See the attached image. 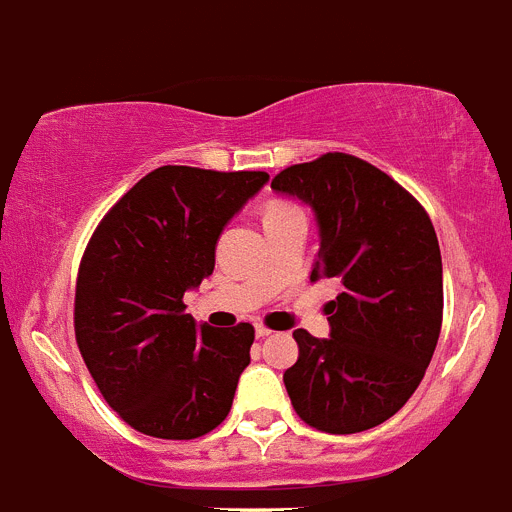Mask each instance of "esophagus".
I'll return each mask as SVG.
<instances>
[{"label":"esophagus","instance_id":"obj_1","mask_svg":"<svg viewBox=\"0 0 512 512\" xmlns=\"http://www.w3.org/2000/svg\"><path fill=\"white\" fill-rule=\"evenodd\" d=\"M271 336V330L266 328V325H256V338H269Z\"/></svg>","mask_w":512,"mask_h":512}]
</instances>
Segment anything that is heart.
I'll return each mask as SVG.
<instances>
[{"mask_svg": "<svg viewBox=\"0 0 512 512\" xmlns=\"http://www.w3.org/2000/svg\"><path fill=\"white\" fill-rule=\"evenodd\" d=\"M287 210H295V207L284 205V202H271V205L266 207V217H269V215H282V212H287Z\"/></svg>", "mask_w": 512, "mask_h": 512, "instance_id": "obj_1", "label": "heart"}]
</instances>
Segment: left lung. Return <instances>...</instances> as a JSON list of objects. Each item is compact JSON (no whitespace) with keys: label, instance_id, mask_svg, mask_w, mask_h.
Listing matches in <instances>:
<instances>
[{"label":"left lung","instance_id":"obj_1","mask_svg":"<svg viewBox=\"0 0 512 512\" xmlns=\"http://www.w3.org/2000/svg\"><path fill=\"white\" fill-rule=\"evenodd\" d=\"M312 207L320 251L310 282L336 279L330 338L297 328L284 387L295 413L325 433L369 431L410 400L443 320L441 248L408 189L348 153H323L271 179Z\"/></svg>","mask_w":512,"mask_h":512}]
</instances>
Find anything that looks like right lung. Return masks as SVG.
Here are the masks:
<instances>
[{
    "label": "right lung",
    "instance_id": "1",
    "mask_svg": "<svg viewBox=\"0 0 512 512\" xmlns=\"http://www.w3.org/2000/svg\"><path fill=\"white\" fill-rule=\"evenodd\" d=\"M266 182V171L161 166L89 238L76 277V343L107 405L135 431L189 441L228 418L251 364L253 325H197L184 292L210 277L217 238Z\"/></svg>",
    "mask_w": 512,
    "mask_h": 512
}]
</instances>
